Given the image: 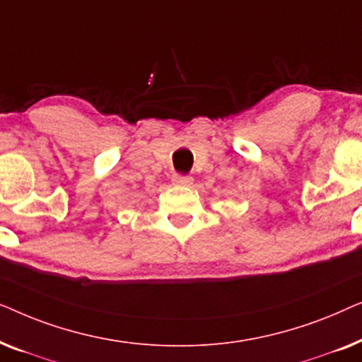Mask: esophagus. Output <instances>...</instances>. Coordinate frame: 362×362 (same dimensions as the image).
I'll return each mask as SVG.
<instances>
[{
  "label": "esophagus",
  "mask_w": 362,
  "mask_h": 362,
  "mask_svg": "<svg viewBox=\"0 0 362 362\" xmlns=\"http://www.w3.org/2000/svg\"><path fill=\"white\" fill-rule=\"evenodd\" d=\"M173 182H175L176 186H191L192 177L191 176H175L173 177Z\"/></svg>",
  "instance_id": "34e87169"
}]
</instances>
